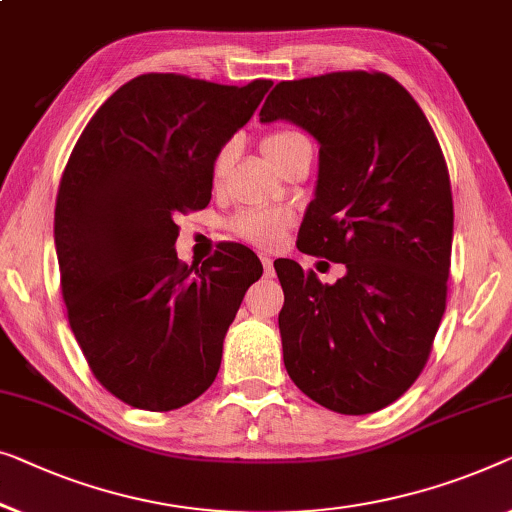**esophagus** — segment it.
<instances>
[{
    "label": "esophagus",
    "mask_w": 512,
    "mask_h": 512,
    "mask_svg": "<svg viewBox=\"0 0 512 512\" xmlns=\"http://www.w3.org/2000/svg\"><path fill=\"white\" fill-rule=\"evenodd\" d=\"M261 263H263L265 277H272V274H274V263H272V258H270L268 254H263V256H261Z\"/></svg>",
    "instance_id": "obj_1"
}]
</instances>
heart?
Listing matches in <instances>:
<instances>
[{
  "mask_svg": "<svg viewBox=\"0 0 512 512\" xmlns=\"http://www.w3.org/2000/svg\"><path fill=\"white\" fill-rule=\"evenodd\" d=\"M302 140L307 138L302 136L300 131L279 129V131L268 133V136L263 138L261 147L265 157H268L272 164H277V159L288 150V147H293L295 143H302ZM231 159H233V143L221 145L217 154L212 157V166H210L214 182L224 180L226 170L231 166ZM291 221H293V214L286 210H277V207H249V210H242L235 214V217L228 221V226H231V231L238 235V238L256 244V247H274V244L281 240V235H284L286 228L291 226Z\"/></svg>",
  "mask_w": 512,
  "mask_h": 512,
  "instance_id": "b5f03b06",
  "label": "heart"
}]
</instances>
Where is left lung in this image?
Returning a JSON list of instances; mask_svg holds the SVG:
<instances>
[{"mask_svg": "<svg viewBox=\"0 0 512 512\" xmlns=\"http://www.w3.org/2000/svg\"><path fill=\"white\" fill-rule=\"evenodd\" d=\"M274 120L321 145L298 249L346 265L328 286L295 261H274L286 372L325 409L365 416L418 379L446 311V159L413 96L381 71L284 80L261 108V122Z\"/></svg>", "mask_w": 512, "mask_h": 512, "instance_id": "left-lung-1", "label": "left lung"}]
</instances>
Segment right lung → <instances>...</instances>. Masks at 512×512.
I'll return each mask as SVG.
<instances>
[{
    "mask_svg": "<svg viewBox=\"0 0 512 512\" xmlns=\"http://www.w3.org/2000/svg\"><path fill=\"white\" fill-rule=\"evenodd\" d=\"M270 87L143 73L73 147L55 203L62 295L92 374L124 404L173 411L217 379L228 325L263 265L238 242L182 263L175 217L210 203L212 157Z\"/></svg>",
    "mask_w": 512,
    "mask_h": 512,
    "instance_id": "right-lung-1",
    "label": "right lung"
}]
</instances>
